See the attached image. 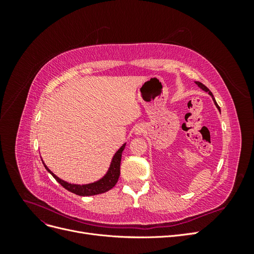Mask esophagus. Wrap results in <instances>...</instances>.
Returning a JSON list of instances; mask_svg holds the SVG:
<instances>
[{
	"instance_id": "obj_1",
	"label": "esophagus",
	"mask_w": 254,
	"mask_h": 254,
	"mask_svg": "<svg viewBox=\"0 0 254 254\" xmlns=\"http://www.w3.org/2000/svg\"><path fill=\"white\" fill-rule=\"evenodd\" d=\"M143 131V128L142 127H137L136 129H135V132L136 133H141Z\"/></svg>"
}]
</instances>
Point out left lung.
<instances>
[{
  "label": "left lung",
  "instance_id": "8db88e82",
  "mask_svg": "<svg viewBox=\"0 0 254 254\" xmlns=\"http://www.w3.org/2000/svg\"><path fill=\"white\" fill-rule=\"evenodd\" d=\"M196 84H197V86L199 87V88H200V89H202L203 91H205V92H207V93H209L210 95H212V97H213V94H212V92L209 90V89H207L205 86H204V84L203 83H201V82H199V81H196ZM213 99H214V103H215V105H216V107H217V108L219 109V106L217 105V103H216V101H215V98L213 97ZM220 110V109H219Z\"/></svg>",
  "mask_w": 254,
  "mask_h": 254
}]
</instances>
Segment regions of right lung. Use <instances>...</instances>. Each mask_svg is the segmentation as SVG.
<instances>
[{
	"label": "right lung",
	"instance_id": "add662e5",
	"mask_svg": "<svg viewBox=\"0 0 254 254\" xmlns=\"http://www.w3.org/2000/svg\"><path fill=\"white\" fill-rule=\"evenodd\" d=\"M126 144H124L122 147L117 151L115 153L113 159H112V163L111 166L109 168V172L107 173V175L104 177L103 179H101L97 182L91 183V184H86V186H77V184H71L67 183L64 180L59 179L57 176L54 175L49 168L45 166L48 172H50L52 174V176L54 178L56 179V181L58 183H60L65 190L72 191V193L79 195V196H92V195H97V194H102L105 193V191H108L109 190H111L115 184H117L119 177H120V173H121V159H122V153L123 150H124Z\"/></svg>",
	"mask_w": 254,
	"mask_h": 254
}]
</instances>
